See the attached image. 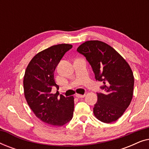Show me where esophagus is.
<instances>
[{
    "label": "esophagus",
    "mask_w": 149,
    "mask_h": 149,
    "mask_svg": "<svg viewBox=\"0 0 149 149\" xmlns=\"http://www.w3.org/2000/svg\"><path fill=\"white\" fill-rule=\"evenodd\" d=\"M77 97H78V98H83V97H84L85 96V94H76V95H75Z\"/></svg>",
    "instance_id": "obj_1"
}]
</instances>
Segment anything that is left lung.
Listing matches in <instances>:
<instances>
[{"mask_svg": "<svg viewBox=\"0 0 149 149\" xmlns=\"http://www.w3.org/2000/svg\"><path fill=\"white\" fill-rule=\"evenodd\" d=\"M90 64L96 81H102L105 92L97 93L93 114L106 123L121 117L131 103L134 78L125 59L109 45L100 40L85 41L77 48Z\"/></svg>", "mask_w": 149, "mask_h": 149, "instance_id": "8db88e82", "label": "left lung"}]
</instances>
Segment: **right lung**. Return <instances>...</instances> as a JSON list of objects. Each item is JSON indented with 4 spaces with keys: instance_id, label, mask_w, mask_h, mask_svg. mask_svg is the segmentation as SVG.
Returning <instances> with one entry per match:
<instances>
[{
    "instance_id": "obj_1",
    "label": "right lung",
    "mask_w": 149,
    "mask_h": 149,
    "mask_svg": "<svg viewBox=\"0 0 149 149\" xmlns=\"http://www.w3.org/2000/svg\"><path fill=\"white\" fill-rule=\"evenodd\" d=\"M72 47L70 44L53 45L33 57L24 77V91L27 103L34 115L42 122L53 126H62L72 119L74 97H64L52 93L56 66L66 52Z\"/></svg>"
}]
</instances>
